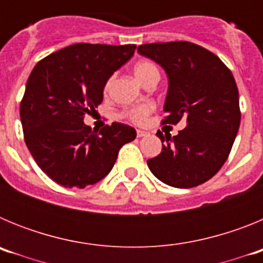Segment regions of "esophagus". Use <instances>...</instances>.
<instances>
[{"label":"esophagus","mask_w":263,"mask_h":263,"mask_svg":"<svg viewBox=\"0 0 263 263\" xmlns=\"http://www.w3.org/2000/svg\"><path fill=\"white\" fill-rule=\"evenodd\" d=\"M148 132H145V130H141V129H138L137 130V137H138V138H142V137H146V136H148Z\"/></svg>","instance_id":"1"}]
</instances>
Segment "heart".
Returning <instances> with one entry per match:
<instances>
[{
    "label": "heart",
    "mask_w": 263,
    "mask_h": 263,
    "mask_svg": "<svg viewBox=\"0 0 263 263\" xmlns=\"http://www.w3.org/2000/svg\"><path fill=\"white\" fill-rule=\"evenodd\" d=\"M134 75L142 84H146V83H148L150 80H154V79L159 80V69H158L154 63L148 62V60H141L134 66ZM113 79H115V75H111L106 80L105 85H104V92H108L111 83H113ZM152 104H141V105L133 106V108L125 110L124 117H126L127 120H130L134 124H142L143 121L147 118V116L152 113Z\"/></svg>",
    "instance_id": "heart-1"
}]
</instances>
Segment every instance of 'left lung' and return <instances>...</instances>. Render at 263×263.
Wrapping results in <instances>:
<instances>
[{"instance_id": "obj_1", "label": "left lung", "mask_w": 263, "mask_h": 263, "mask_svg": "<svg viewBox=\"0 0 263 263\" xmlns=\"http://www.w3.org/2000/svg\"><path fill=\"white\" fill-rule=\"evenodd\" d=\"M138 52L163 67L168 76L162 124L187 126L178 136L158 132L163 146L147 166L160 182L191 188L221 168L240 127L238 89L231 69L206 48L191 42L147 43Z\"/></svg>"}]
</instances>
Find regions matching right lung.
Here are the masks:
<instances>
[{
    "mask_svg": "<svg viewBox=\"0 0 263 263\" xmlns=\"http://www.w3.org/2000/svg\"><path fill=\"white\" fill-rule=\"evenodd\" d=\"M136 45L78 43L43 58L30 73L20 115L27 148L41 170L63 187L85 188L105 178L136 129L113 122L92 132L84 116L103 103L111 73Z\"/></svg>",
    "mask_w": 263,
    "mask_h": 263,
    "instance_id": "right-lung-1",
    "label": "right lung"
}]
</instances>
